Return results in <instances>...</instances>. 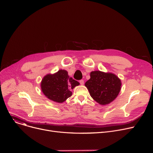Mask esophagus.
<instances>
[{"mask_svg": "<svg viewBox=\"0 0 153 153\" xmlns=\"http://www.w3.org/2000/svg\"><path fill=\"white\" fill-rule=\"evenodd\" d=\"M79 82H80V84H81V85H83L84 83V80H83V79L80 80V81H79Z\"/></svg>", "mask_w": 153, "mask_h": 153, "instance_id": "1", "label": "esophagus"}]
</instances>
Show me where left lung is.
Here are the masks:
<instances>
[{
	"label": "left lung",
	"instance_id": "8db88e82",
	"mask_svg": "<svg viewBox=\"0 0 153 153\" xmlns=\"http://www.w3.org/2000/svg\"><path fill=\"white\" fill-rule=\"evenodd\" d=\"M121 86V80L114 74L100 71L90 73V79L85 83L91 97L101 105L112 102L119 94Z\"/></svg>",
	"mask_w": 153,
	"mask_h": 153
}]
</instances>
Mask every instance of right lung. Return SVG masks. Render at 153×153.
Masks as SVG:
<instances>
[{
    "label": "right lung",
    "instance_id": "right-lung-1",
    "mask_svg": "<svg viewBox=\"0 0 153 153\" xmlns=\"http://www.w3.org/2000/svg\"><path fill=\"white\" fill-rule=\"evenodd\" d=\"M79 82L68 75L65 70L60 69L53 74H48L41 82V89L45 97L56 103H63L72 96L71 91Z\"/></svg>",
    "mask_w": 153,
    "mask_h": 153
}]
</instances>
